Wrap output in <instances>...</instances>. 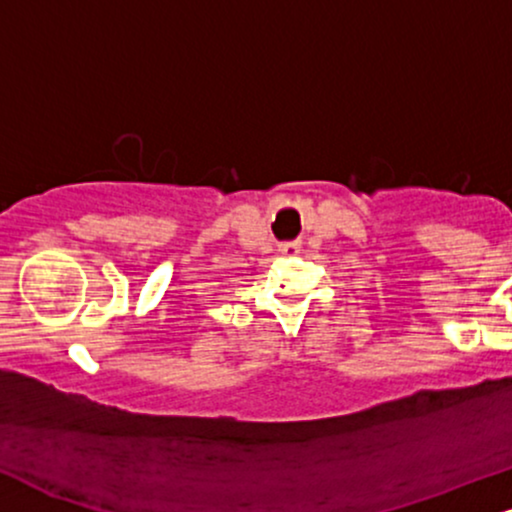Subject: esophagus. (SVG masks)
Segmentation results:
<instances>
[{
  "label": "esophagus",
  "mask_w": 512,
  "mask_h": 512,
  "mask_svg": "<svg viewBox=\"0 0 512 512\" xmlns=\"http://www.w3.org/2000/svg\"><path fill=\"white\" fill-rule=\"evenodd\" d=\"M280 251H282V254L294 256V254H299V244H294V242H289V244H280Z\"/></svg>",
  "instance_id": "obj_1"
}]
</instances>
